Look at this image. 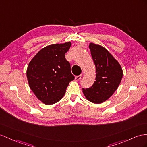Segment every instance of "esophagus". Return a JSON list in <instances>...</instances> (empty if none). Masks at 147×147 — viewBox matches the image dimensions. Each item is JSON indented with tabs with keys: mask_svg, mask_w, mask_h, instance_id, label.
I'll list each match as a JSON object with an SVG mask.
<instances>
[{
	"mask_svg": "<svg viewBox=\"0 0 147 147\" xmlns=\"http://www.w3.org/2000/svg\"><path fill=\"white\" fill-rule=\"evenodd\" d=\"M81 77H82V74L79 75V76H76V77H75V80H76V81H79L81 78Z\"/></svg>",
	"mask_w": 147,
	"mask_h": 147,
	"instance_id": "obj_1",
	"label": "esophagus"
}]
</instances>
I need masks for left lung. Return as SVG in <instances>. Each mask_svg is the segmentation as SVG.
Instances as JSON below:
<instances>
[{
	"label": "left lung",
	"instance_id": "left-lung-1",
	"mask_svg": "<svg viewBox=\"0 0 147 147\" xmlns=\"http://www.w3.org/2000/svg\"><path fill=\"white\" fill-rule=\"evenodd\" d=\"M96 66V81L91 87L82 88L86 98L94 104L107 100L117 89L123 71L118 61L106 48L91 43L89 46Z\"/></svg>",
	"mask_w": 147,
	"mask_h": 147
}]
</instances>
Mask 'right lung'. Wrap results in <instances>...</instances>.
<instances>
[{"mask_svg":"<svg viewBox=\"0 0 147 147\" xmlns=\"http://www.w3.org/2000/svg\"><path fill=\"white\" fill-rule=\"evenodd\" d=\"M71 42L53 44L37 53L27 70L30 88L36 97L47 105L61 100L69 82L74 80L69 63L65 58Z\"/></svg>","mask_w":147,"mask_h":147,"instance_id":"1","label":"right lung"}]
</instances>
